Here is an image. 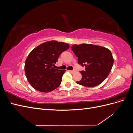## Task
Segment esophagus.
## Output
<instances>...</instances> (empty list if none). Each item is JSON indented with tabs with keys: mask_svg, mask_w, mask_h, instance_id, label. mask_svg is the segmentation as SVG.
<instances>
[{
	"mask_svg": "<svg viewBox=\"0 0 133 133\" xmlns=\"http://www.w3.org/2000/svg\"><path fill=\"white\" fill-rule=\"evenodd\" d=\"M69 71L70 72V73H72V74H73V73H74L75 72H76V70H69Z\"/></svg>",
	"mask_w": 133,
	"mask_h": 133,
	"instance_id": "obj_1",
	"label": "esophagus"
}]
</instances>
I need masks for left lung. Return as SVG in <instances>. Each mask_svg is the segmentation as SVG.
Masks as SVG:
<instances>
[{"instance_id":"1","label":"left lung","mask_w":133,"mask_h":133,"mask_svg":"<svg viewBox=\"0 0 133 133\" xmlns=\"http://www.w3.org/2000/svg\"><path fill=\"white\" fill-rule=\"evenodd\" d=\"M71 49L78 58V63L85 67V71H80L82 79L76 83L84 87H94L107 78L114 63L110 50L90 44H74Z\"/></svg>"}]
</instances>
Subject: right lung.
I'll list each match as a JSON object with an SVG mask.
<instances>
[{"instance_id": "obj_1", "label": "right lung", "mask_w": 133, "mask_h": 133, "mask_svg": "<svg viewBox=\"0 0 133 133\" xmlns=\"http://www.w3.org/2000/svg\"><path fill=\"white\" fill-rule=\"evenodd\" d=\"M69 48L67 43L51 41L40 44L30 52L24 69L28 81L34 89L48 92L60 85L66 70L55 69V64L62 52Z\"/></svg>"}]
</instances>
